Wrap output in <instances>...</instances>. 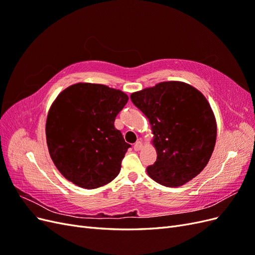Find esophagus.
I'll return each instance as SVG.
<instances>
[{
  "label": "esophagus",
  "mask_w": 255,
  "mask_h": 255,
  "mask_svg": "<svg viewBox=\"0 0 255 255\" xmlns=\"http://www.w3.org/2000/svg\"><path fill=\"white\" fill-rule=\"evenodd\" d=\"M141 148H142V142H141L140 140L136 141L135 144H134V150H135V151H139Z\"/></svg>",
  "instance_id": "obj_1"
}]
</instances>
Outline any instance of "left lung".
Listing matches in <instances>:
<instances>
[{"instance_id":"obj_1","label":"left lung","mask_w":255,"mask_h":255,"mask_svg":"<svg viewBox=\"0 0 255 255\" xmlns=\"http://www.w3.org/2000/svg\"><path fill=\"white\" fill-rule=\"evenodd\" d=\"M152 126L157 158L146 168L160 185L176 187L194 179L210 160L216 120L205 97L188 84L163 82L130 95Z\"/></svg>"}]
</instances>
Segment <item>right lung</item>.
Returning a JSON list of instances; mask_svg holds the SVG:
<instances>
[{
  "instance_id": "add662e5",
  "label": "right lung",
  "mask_w": 255,
  "mask_h": 255,
  "mask_svg": "<svg viewBox=\"0 0 255 255\" xmlns=\"http://www.w3.org/2000/svg\"><path fill=\"white\" fill-rule=\"evenodd\" d=\"M120 90L79 83L60 92L52 104L45 135L51 158L67 180L94 189L120 172L130 146L115 119L128 103Z\"/></svg>"
}]
</instances>
